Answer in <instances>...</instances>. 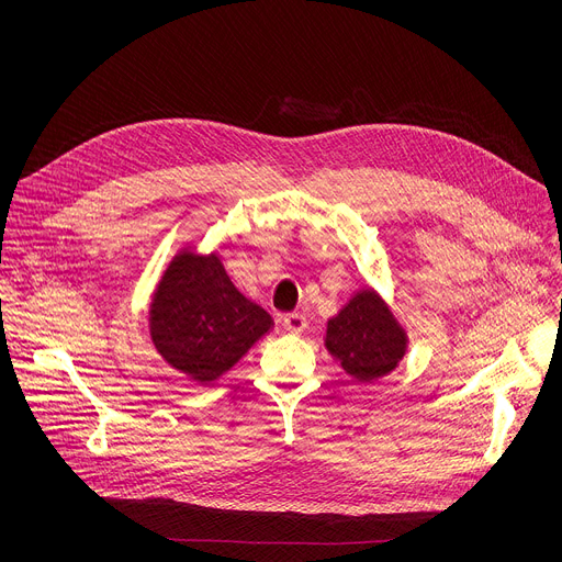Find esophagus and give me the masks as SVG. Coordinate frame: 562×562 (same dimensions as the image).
Wrapping results in <instances>:
<instances>
[{"mask_svg":"<svg viewBox=\"0 0 562 562\" xmlns=\"http://www.w3.org/2000/svg\"><path fill=\"white\" fill-rule=\"evenodd\" d=\"M282 323H284V329L291 334H302L306 329V317L302 313H286Z\"/></svg>","mask_w":562,"mask_h":562,"instance_id":"34e87169","label":"esophagus"}]
</instances>
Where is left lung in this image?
<instances>
[{
	"mask_svg": "<svg viewBox=\"0 0 562 562\" xmlns=\"http://www.w3.org/2000/svg\"><path fill=\"white\" fill-rule=\"evenodd\" d=\"M407 331L373 291H358L327 323V351L358 382L391 373L407 353Z\"/></svg>",
	"mask_w": 562,
	"mask_h": 562,
	"instance_id": "8db88e82",
	"label": "left lung"
}]
</instances>
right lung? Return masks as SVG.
Segmentation results:
<instances>
[{
	"mask_svg": "<svg viewBox=\"0 0 562 562\" xmlns=\"http://www.w3.org/2000/svg\"><path fill=\"white\" fill-rule=\"evenodd\" d=\"M271 327L273 317L235 289L217 254L191 249L171 260L148 311L157 353L202 384L237 364Z\"/></svg>",
	"mask_w": 562,
	"mask_h": 562,
	"instance_id": "right-lung-1",
	"label": "right lung"
}]
</instances>
